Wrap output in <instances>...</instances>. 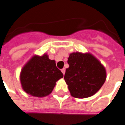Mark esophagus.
I'll use <instances>...</instances> for the list:
<instances>
[{
    "label": "esophagus",
    "instance_id": "1",
    "mask_svg": "<svg viewBox=\"0 0 125 125\" xmlns=\"http://www.w3.org/2000/svg\"><path fill=\"white\" fill-rule=\"evenodd\" d=\"M61 72H62V73H63V75H64V73H65V69H61Z\"/></svg>",
    "mask_w": 125,
    "mask_h": 125
}]
</instances>
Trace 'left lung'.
Segmentation results:
<instances>
[{"label":"left lung","instance_id":"obj_1","mask_svg":"<svg viewBox=\"0 0 125 125\" xmlns=\"http://www.w3.org/2000/svg\"><path fill=\"white\" fill-rule=\"evenodd\" d=\"M64 79L71 95L76 98L93 96L106 80V70L96 57L89 53L73 52L67 61Z\"/></svg>","mask_w":125,"mask_h":125}]
</instances>
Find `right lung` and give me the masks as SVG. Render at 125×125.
I'll return each mask as SVG.
<instances>
[{
  "instance_id": "add662e5",
  "label": "right lung",
  "mask_w": 125,
  "mask_h": 125,
  "mask_svg": "<svg viewBox=\"0 0 125 125\" xmlns=\"http://www.w3.org/2000/svg\"><path fill=\"white\" fill-rule=\"evenodd\" d=\"M63 77L57 68L56 62L50 60L47 53L43 56H33L22 67L20 80L23 90L35 97L49 95L56 81Z\"/></svg>"
}]
</instances>
